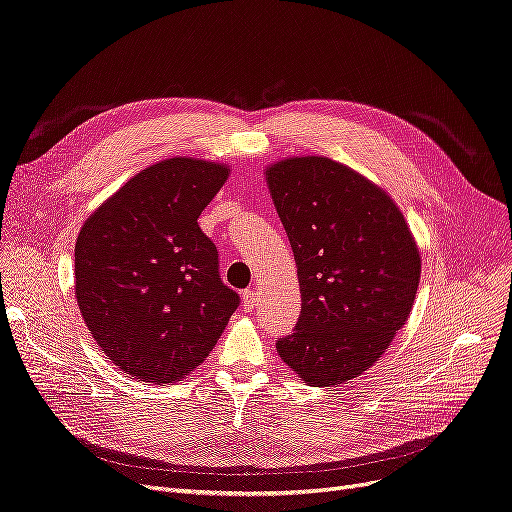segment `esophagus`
Returning <instances> with one entry per match:
<instances>
[{
	"instance_id": "34e87169",
	"label": "esophagus",
	"mask_w": 512,
	"mask_h": 512,
	"mask_svg": "<svg viewBox=\"0 0 512 512\" xmlns=\"http://www.w3.org/2000/svg\"><path fill=\"white\" fill-rule=\"evenodd\" d=\"M257 299H259V295H257V291H253V288H247V291L242 293V303H244V309H255V305H257Z\"/></svg>"
}]
</instances>
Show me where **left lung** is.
I'll return each instance as SVG.
<instances>
[{
  "label": "left lung",
  "mask_w": 512,
  "mask_h": 512,
  "mask_svg": "<svg viewBox=\"0 0 512 512\" xmlns=\"http://www.w3.org/2000/svg\"><path fill=\"white\" fill-rule=\"evenodd\" d=\"M265 175L301 286L297 326L276 349L311 387L347 383L408 320L420 280L416 242L391 198L337 161L286 159Z\"/></svg>",
  "instance_id": "8db88e82"
}]
</instances>
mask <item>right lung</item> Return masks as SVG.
Here are the masks:
<instances>
[{
  "mask_svg": "<svg viewBox=\"0 0 512 512\" xmlns=\"http://www.w3.org/2000/svg\"><path fill=\"white\" fill-rule=\"evenodd\" d=\"M228 167L175 157L98 207L75 244L81 316L115 366L146 383L180 381L207 358L240 297L219 276L198 215Z\"/></svg>",
  "mask_w": 512,
  "mask_h": 512,
  "instance_id": "right-lung-1",
  "label": "right lung"
}]
</instances>
